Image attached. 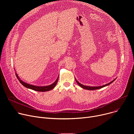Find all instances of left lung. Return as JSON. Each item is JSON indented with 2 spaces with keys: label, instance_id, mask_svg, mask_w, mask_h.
<instances>
[{
  "label": "left lung",
  "instance_id": "left-lung-1",
  "mask_svg": "<svg viewBox=\"0 0 134 134\" xmlns=\"http://www.w3.org/2000/svg\"><path fill=\"white\" fill-rule=\"evenodd\" d=\"M75 80H76V81L77 83H78V85H79L80 87H81L82 88H84V89H86V90H97V89H99V88H103V87H105V86H108V85H110V84H111L112 82H113L115 80H115H114L113 81H111V82H110V83H108V84H106V85H103V86H97V87L86 86H85V85H82V84H81L80 83H79V82L78 81H77L76 79H75Z\"/></svg>",
  "mask_w": 134,
  "mask_h": 134
}]
</instances>
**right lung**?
Wrapping results in <instances>:
<instances>
[{
	"label": "right lung",
	"mask_w": 134,
	"mask_h": 134,
	"mask_svg": "<svg viewBox=\"0 0 134 134\" xmlns=\"http://www.w3.org/2000/svg\"><path fill=\"white\" fill-rule=\"evenodd\" d=\"M16 76L17 79H18V80L19 81V82L22 84V85L25 86L26 88H30L35 91H38V92H45V91H50L51 90H52L53 88H54L55 87V86H56V83L58 82V78L56 79V80L53 83H52V85H49V86H34V85H30V84H28L27 83L24 82V81H22L21 80L19 79L18 76L17 75V74L16 73Z\"/></svg>",
	"instance_id": "right-lung-1"
}]
</instances>
